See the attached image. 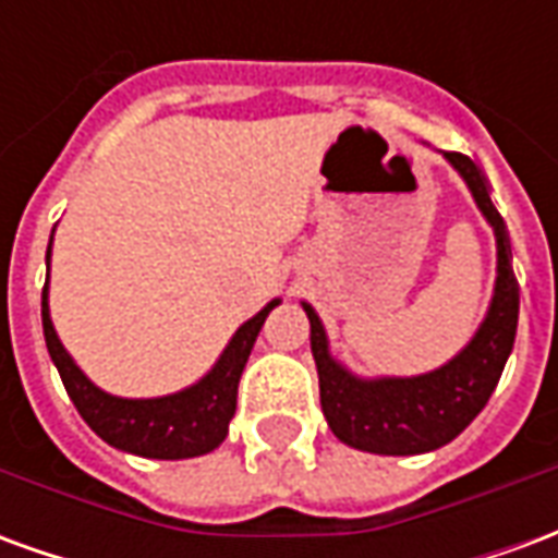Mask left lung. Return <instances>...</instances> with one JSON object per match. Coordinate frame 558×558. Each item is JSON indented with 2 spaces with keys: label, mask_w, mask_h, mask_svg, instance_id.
I'll return each mask as SVG.
<instances>
[{
  "label": "left lung",
  "mask_w": 558,
  "mask_h": 558,
  "mask_svg": "<svg viewBox=\"0 0 558 558\" xmlns=\"http://www.w3.org/2000/svg\"><path fill=\"white\" fill-rule=\"evenodd\" d=\"M445 158L466 179L484 218L496 230L499 247V278L490 311L466 350L433 374L364 383L347 374L328 355L323 323L314 307L304 304V314L311 319V352L319 374L323 415L340 442L371 454H424L451 442L487 407L514 347L520 287L511 268V242L505 220L493 206L478 163L460 151H445Z\"/></svg>",
  "instance_id": "1"
}]
</instances>
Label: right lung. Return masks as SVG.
<instances>
[{"mask_svg": "<svg viewBox=\"0 0 558 558\" xmlns=\"http://www.w3.org/2000/svg\"><path fill=\"white\" fill-rule=\"evenodd\" d=\"M47 259H50V247H47ZM275 304L278 302L266 304L254 319H247L232 335L230 347L223 350L220 362L211 367L206 379H199L196 386L184 388L179 395L155 400L113 398V395L92 386L56 338L50 311H47V283L41 292V323L47 350L59 367L68 398L74 400L83 421L101 436L104 442L140 457L184 460V457L208 454L223 442V436L230 430V418L235 415V395H239L244 364H247L256 335Z\"/></svg>", "mask_w": 558, "mask_h": 558, "instance_id": "1", "label": "right lung"}]
</instances>
